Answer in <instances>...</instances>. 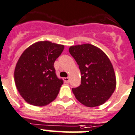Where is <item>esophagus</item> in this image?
Segmentation results:
<instances>
[{"instance_id": "1", "label": "esophagus", "mask_w": 135, "mask_h": 135, "mask_svg": "<svg viewBox=\"0 0 135 135\" xmlns=\"http://www.w3.org/2000/svg\"><path fill=\"white\" fill-rule=\"evenodd\" d=\"M63 80H64L65 83H68L69 82V79L68 78V77H65V78H63Z\"/></svg>"}]
</instances>
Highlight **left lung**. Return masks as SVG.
Wrapping results in <instances>:
<instances>
[{
    "label": "left lung",
    "instance_id": "8db88e82",
    "mask_svg": "<svg viewBox=\"0 0 135 135\" xmlns=\"http://www.w3.org/2000/svg\"><path fill=\"white\" fill-rule=\"evenodd\" d=\"M69 50L81 74V85L72 88L76 99L90 108L104 104L116 85V75L108 57L102 50L89 44L70 46Z\"/></svg>",
    "mask_w": 135,
    "mask_h": 135
}]
</instances>
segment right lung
I'll list each match as a JSON object with an SVG mask.
<instances>
[{
	"mask_svg": "<svg viewBox=\"0 0 135 135\" xmlns=\"http://www.w3.org/2000/svg\"><path fill=\"white\" fill-rule=\"evenodd\" d=\"M65 46L48 41L31 45L19 58L14 77L18 91L25 102L44 106L54 101L63 84L54 64Z\"/></svg>",
	"mask_w": 135,
	"mask_h": 135,
	"instance_id": "1",
	"label": "right lung"
}]
</instances>
